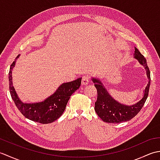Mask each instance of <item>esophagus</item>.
I'll return each mask as SVG.
<instances>
[{
    "mask_svg": "<svg viewBox=\"0 0 160 160\" xmlns=\"http://www.w3.org/2000/svg\"><path fill=\"white\" fill-rule=\"evenodd\" d=\"M89 78L87 76H83L82 79V82H81L82 85H87V84H89Z\"/></svg>",
    "mask_w": 160,
    "mask_h": 160,
    "instance_id": "esophagus-1",
    "label": "esophagus"
}]
</instances>
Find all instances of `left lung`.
I'll list each match as a JSON object with an SVG mask.
<instances>
[{
	"instance_id": "left-lung-1",
	"label": "left lung",
	"mask_w": 160,
	"mask_h": 160,
	"mask_svg": "<svg viewBox=\"0 0 160 160\" xmlns=\"http://www.w3.org/2000/svg\"><path fill=\"white\" fill-rule=\"evenodd\" d=\"M134 58L138 60L139 63L144 67L148 80L147 85L143 91V97L135 104L126 105L119 102L108 92L100 79L91 78L98 92L97 101L95 102V111L102 120L105 122L120 123L131 120L140 112L147 99L151 82L150 70L147 65V60L136 47H135Z\"/></svg>"
}]
</instances>
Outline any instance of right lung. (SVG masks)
I'll use <instances>...</instances> for the list:
<instances>
[{"mask_svg": "<svg viewBox=\"0 0 160 160\" xmlns=\"http://www.w3.org/2000/svg\"><path fill=\"white\" fill-rule=\"evenodd\" d=\"M19 56L11 64L9 72V91L12 100L21 113L29 120L42 124L52 123L62 115L71 96L80 87L82 78L60 84L55 92L42 102H23L16 93L12 82V70Z\"/></svg>", "mask_w": 160, "mask_h": 160, "instance_id": "1", "label": "right lung"}]
</instances>
